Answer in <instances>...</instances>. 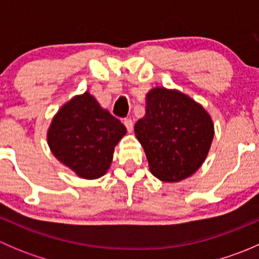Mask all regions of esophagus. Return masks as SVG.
<instances>
[{
	"instance_id": "esophagus-1",
	"label": "esophagus",
	"mask_w": 259,
	"mask_h": 259,
	"mask_svg": "<svg viewBox=\"0 0 259 259\" xmlns=\"http://www.w3.org/2000/svg\"><path fill=\"white\" fill-rule=\"evenodd\" d=\"M124 125L126 126L127 132H129V133H132L133 129H134V121H133L130 117H126V119H124Z\"/></svg>"
}]
</instances>
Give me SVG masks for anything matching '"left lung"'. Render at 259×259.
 <instances>
[{
	"instance_id": "8db88e82",
	"label": "left lung",
	"mask_w": 259,
	"mask_h": 259,
	"mask_svg": "<svg viewBox=\"0 0 259 259\" xmlns=\"http://www.w3.org/2000/svg\"><path fill=\"white\" fill-rule=\"evenodd\" d=\"M135 135L144 148L150 171L163 182L194 174L207 158L214 126L202 105L177 90L155 88L146 94L145 116Z\"/></svg>"
}]
</instances>
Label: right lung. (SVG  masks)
I'll return each mask as SVG.
<instances>
[{
  "label": "right lung",
  "mask_w": 259,
  "mask_h": 259,
  "mask_svg": "<svg viewBox=\"0 0 259 259\" xmlns=\"http://www.w3.org/2000/svg\"><path fill=\"white\" fill-rule=\"evenodd\" d=\"M126 133L119 119L89 93L75 96L55 115L48 133L52 154L83 179L103 177L115 145Z\"/></svg>",
  "instance_id": "add662e5"
}]
</instances>
